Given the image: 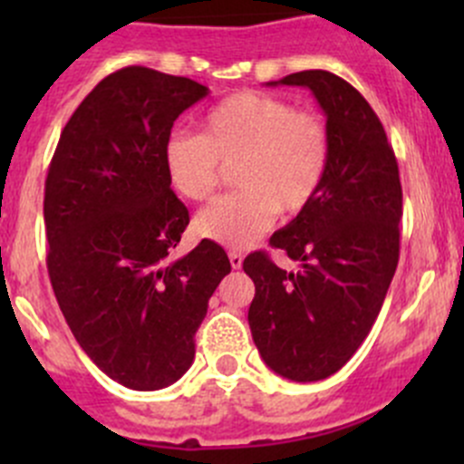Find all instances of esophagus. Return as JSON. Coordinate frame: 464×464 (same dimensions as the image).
Instances as JSON below:
<instances>
[{
  "mask_svg": "<svg viewBox=\"0 0 464 464\" xmlns=\"http://www.w3.org/2000/svg\"><path fill=\"white\" fill-rule=\"evenodd\" d=\"M228 260H231V266H233V269H240V266H242V260H245V256L237 254V251H231V254H228Z\"/></svg>",
  "mask_w": 464,
  "mask_h": 464,
  "instance_id": "obj_1",
  "label": "esophagus"
}]
</instances>
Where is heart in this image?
Masks as SVG:
<instances>
[{
	"label": "heart",
	"instance_id": "heart-1",
	"mask_svg": "<svg viewBox=\"0 0 464 464\" xmlns=\"http://www.w3.org/2000/svg\"><path fill=\"white\" fill-rule=\"evenodd\" d=\"M330 157L332 137L321 114L262 92L224 98L204 116L202 134L177 130L163 145L168 181L190 202L208 199L224 168L236 166L233 184L240 190L195 218L199 237L228 249L249 246L278 210L303 213L321 193Z\"/></svg>",
	"mask_w": 464,
	"mask_h": 464
}]
</instances>
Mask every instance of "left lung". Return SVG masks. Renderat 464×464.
<instances>
[{
  "label": "left lung",
  "instance_id": "8db88e82",
  "mask_svg": "<svg viewBox=\"0 0 464 464\" xmlns=\"http://www.w3.org/2000/svg\"><path fill=\"white\" fill-rule=\"evenodd\" d=\"M269 85L307 87L327 116L330 170L321 193L269 245L303 269L292 274L254 251L245 271L254 343L292 382L334 375L371 332L400 260L401 184L395 152L366 98L323 69Z\"/></svg>",
  "mask_w": 464,
  "mask_h": 464
}]
</instances>
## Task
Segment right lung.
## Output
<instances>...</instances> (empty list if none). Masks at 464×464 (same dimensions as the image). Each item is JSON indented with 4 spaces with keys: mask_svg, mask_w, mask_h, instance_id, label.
<instances>
[{
    "mask_svg": "<svg viewBox=\"0 0 464 464\" xmlns=\"http://www.w3.org/2000/svg\"><path fill=\"white\" fill-rule=\"evenodd\" d=\"M206 93L139 64L110 73L64 125L44 181L46 269L60 310L89 359L132 391H159L188 371L208 298L231 271L210 240L168 260L190 218L163 145Z\"/></svg>",
    "mask_w": 464,
    "mask_h": 464,
    "instance_id": "add662e5",
    "label": "right lung"
}]
</instances>
